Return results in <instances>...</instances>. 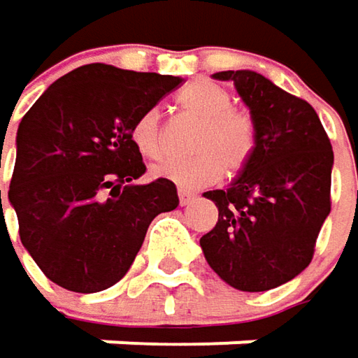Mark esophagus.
Instances as JSON below:
<instances>
[{
	"instance_id": "34e87169",
	"label": "esophagus",
	"mask_w": 358,
	"mask_h": 358,
	"mask_svg": "<svg viewBox=\"0 0 358 358\" xmlns=\"http://www.w3.org/2000/svg\"><path fill=\"white\" fill-rule=\"evenodd\" d=\"M194 196H196L194 192H189V189H183V187H181V189H179V204H181V206L189 204V202L194 200Z\"/></svg>"
}]
</instances>
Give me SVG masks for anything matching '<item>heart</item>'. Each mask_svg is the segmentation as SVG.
<instances>
[{
	"instance_id": "b5f03b06",
	"label": "heart",
	"mask_w": 358,
	"mask_h": 358,
	"mask_svg": "<svg viewBox=\"0 0 358 358\" xmlns=\"http://www.w3.org/2000/svg\"><path fill=\"white\" fill-rule=\"evenodd\" d=\"M177 106L198 118L189 148L196 152L185 158H169L154 166V175L181 187L210 185L223 177V171L238 173L255 141V127L246 112L231 106V93L213 81H194L179 91ZM131 143L148 158L158 160L164 154V135L158 108L139 112L129 129Z\"/></svg>"
}]
</instances>
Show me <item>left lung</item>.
<instances>
[{
    "mask_svg": "<svg viewBox=\"0 0 358 358\" xmlns=\"http://www.w3.org/2000/svg\"><path fill=\"white\" fill-rule=\"evenodd\" d=\"M234 81L250 108L255 145L227 189L206 192L219 221L200 238L210 268L242 292L273 289L308 267L331 210L329 137L313 106L252 71L213 75Z\"/></svg>",
    "mask_w": 358,
    "mask_h": 358,
    "instance_id": "obj_1",
    "label": "left lung"
}]
</instances>
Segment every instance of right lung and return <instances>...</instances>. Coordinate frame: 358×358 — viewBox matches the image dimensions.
<instances>
[{
	"mask_svg": "<svg viewBox=\"0 0 358 358\" xmlns=\"http://www.w3.org/2000/svg\"><path fill=\"white\" fill-rule=\"evenodd\" d=\"M181 83L85 64L50 85L20 120L8 198L22 246L60 287L93 294L120 281L154 217L177 208L173 181L133 183L145 164L129 129Z\"/></svg>",
	"mask_w": 358,
	"mask_h": 358,
	"instance_id": "add662e5",
	"label": "right lung"
}]
</instances>
